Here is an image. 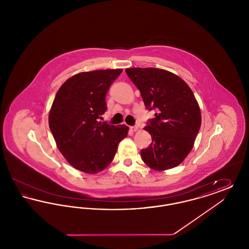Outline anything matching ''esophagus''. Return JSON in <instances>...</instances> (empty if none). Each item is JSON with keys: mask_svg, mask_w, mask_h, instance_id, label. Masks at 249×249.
Listing matches in <instances>:
<instances>
[{"mask_svg": "<svg viewBox=\"0 0 249 249\" xmlns=\"http://www.w3.org/2000/svg\"><path fill=\"white\" fill-rule=\"evenodd\" d=\"M138 126L137 125H135V126H130V130H132V131H136V130H138Z\"/></svg>", "mask_w": 249, "mask_h": 249, "instance_id": "1", "label": "esophagus"}]
</instances>
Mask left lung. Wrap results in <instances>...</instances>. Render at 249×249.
Here are the masks:
<instances>
[{"instance_id":"1","label":"left lung","mask_w":249,"mask_h":249,"mask_svg":"<svg viewBox=\"0 0 249 249\" xmlns=\"http://www.w3.org/2000/svg\"><path fill=\"white\" fill-rule=\"evenodd\" d=\"M144 107L154 110L146 126L152 138L141 150L143 162L156 171L179 165L193 147L201 128V110L188 84L177 74L158 68H128Z\"/></svg>"}]
</instances>
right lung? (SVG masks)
Segmentation results:
<instances>
[{"instance_id":"right-lung-1","label":"right lung","mask_w":249,"mask_h":249,"mask_svg":"<svg viewBox=\"0 0 249 249\" xmlns=\"http://www.w3.org/2000/svg\"><path fill=\"white\" fill-rule=\"evenodd\" d=\"M122 69L84 71L62 84L49 112V129L60 153L76 170L97 174L109 165L126 125L101 122L107 110L106 96Z\"/></svg>"}]
</instances>
